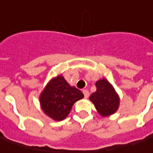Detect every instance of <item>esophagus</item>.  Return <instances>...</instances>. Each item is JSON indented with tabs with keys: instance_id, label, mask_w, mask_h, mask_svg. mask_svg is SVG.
<instances>
[{
	"instance_id": "1",
	"label": "esophagus",
	"mask_w": 153,
	"mask_h": 153,
	"mask_svg": "<svg viewBox=\"0 0 153 153\" xmlns=\"http://www.w3.org/2000/svg\"><path fill=\"white\" fill-rule=\"evenodd\" d=\"M83 94H84V96H85V99L89 97V92L87 90H83Z\"/></svg>"
}]
</instances>
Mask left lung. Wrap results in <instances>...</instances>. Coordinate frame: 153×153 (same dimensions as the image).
Segmentation results:
<instances>
[{
    "label": "left lung",
    "mask_w": 153,
    "mask_h": 153,
    "mask_svg": "<svg viewBox=\"0 0 153 153\" xmlns=\"http://www.w3.org/2000/svg\"><path fill=\"white\" fill-rule=\"evenodd\" d=\"M96 92L93 93L89 100L94 105L97 112L102 117H108L118 111L120 96L112 85L105 79H100L96 82Z\"/></svg>",
    "instance_id": "1"
}]
</instances>
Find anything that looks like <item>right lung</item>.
Returning a JSON list of instances; mask_svg holds the SVG:
<instances>
[{
    "mask_svg": "<svg viewBox=\"0 0 153 153\" xmlns=\"http://www.w3.org/2000/svg\"><path fill=\"white\" fill-rule=\"evenodd\" d=\"M84 98V94L68 83L59 74L51 79L40 95L42 111L55 121L63 120L71 112L74 104Z\"/></svg>",
    "mask_w": 153,
    "mask_h": 153,
    "instance_id": "obj_1",
    "label": "right lung"
}]
</instances>
